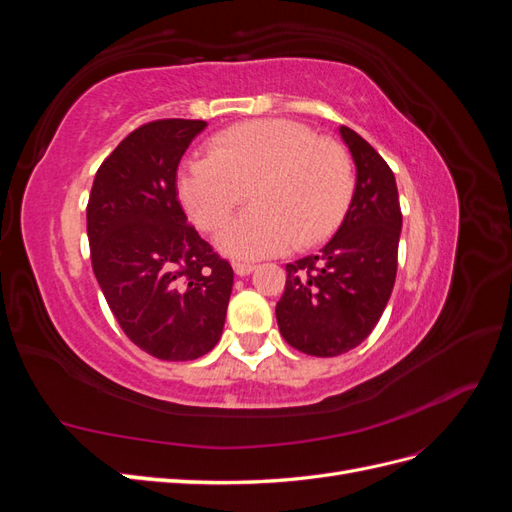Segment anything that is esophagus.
Returning <instances> with one entry per match:
<instances>
[{"mask_svg": "<svg viewBox=\"0 0 512 512\" xmlns=\"http://www.w3.org/2000/svg\"><path fill=\"white\" fill-rule=\"evenodd\" d=\"M232 269H235V273H237L239 277H245V275H250V273L256 269V265H252V262H241V260H237V262H232Z\"/></svg>", "mask_w": 512, "mask_h": 512, "instance_id": "obj_1", "label": "esophagus"}]
</instances>
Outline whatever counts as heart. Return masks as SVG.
I'll use <instances>...</instances> for the list:
<instances>
[{
	"instance_id": "obj_1",
	"label": "heart",
	"mask_w": 512,
	"mask_h": 512,
	"mask_svg": "<svg viewBox=\"0 0 512 512\" xmlns=\"http://www.w3.org/2000/svg\"><path fill=\"white\" fill-rule=\"evenodd\" d=\"M354 168L333 138L290 119H260L218 134L207 156L185 162L179 196L196 226L218 230L252 190L254 207L228 222L218 247L254 260L314 245L339 224L350 203Z\"/></svg>"
}]
</instances>
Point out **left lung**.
Listing matches in <instances>:
<instances>
[{
	"mask_svg": "<svg viewBox=\"0 0 512 512\" xmlns=\"http://www.w3.org/2000/svg\"><path fill=\"white\" fill-rule=\"evenodd\" d=\"M356 166L342 226L318 254L286 265L275 305L286 342L312 356H337L374 331L393 292L401 209L393 170L354 130L339 128Z\"/></svg>",
	"mask_w": 512,
	"mask_h": 512,
	"instance_id": "8db88e82",
	"label": "left lung"
}]
</instances>
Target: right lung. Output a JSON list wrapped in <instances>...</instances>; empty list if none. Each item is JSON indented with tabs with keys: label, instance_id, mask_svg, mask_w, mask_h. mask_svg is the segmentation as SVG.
Masks as SVG:
<instances>
[{
	"label": "right lung",
	"instance_id": "right-lung-1",
	"mask_svg": "<svg viewBox=\"0 0 512 512\" xmlns=\"http://www.w3.org/2000/svg\"><path fill=\"white\" fill-rule=\"evenodd\" d=\"M205 128L200 119L136 128L100 164L87 203L104 299L123 333L162 361H194L220 342L235 280L179 203V162Z\"/></svg>",
	"mask_w": 512,
	"mask_h": 512
}]
</instances>
